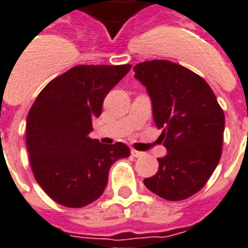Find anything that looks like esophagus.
<instances>
[{"label": "esophagus", "mask_w": 248, "mask_h": 248, "mask_svg": "<svg viewBox=\"0 0 248 248\" xmlns=\"http://www.w3.org/2000/svg\"><path fill=\"white\" fill-rule=\"evenodd\" d=\"M130 152H132V155H133L134 157H142V156H144L143 152L137 151V150H134V148H132V150H130Z\"/></svg>", "instance_id": "esophagus-1"}]
</instances>
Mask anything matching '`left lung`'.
I'll use <instances>...</instances> for the list:
<instances>
[{"label": "left lung", "instance_id": "8db88e82", "mask_svg": "<svg viewBox=\"0 0 248 248\" xmlns=\"http://www.w3.org/2000/svg\"><path fill=\"white\" fill-rule=\"evenodd\" d=\"M151 97L152 114L162 144L158 170L144 186L169 201L191 197L201 189L219 164L225 118L213 90L200 75L168 60L134 66Z\"/></svg>", "mask_w": 248, "mask_h": 248}]
</instances>
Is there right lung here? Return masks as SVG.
<instances>
[{
    "mask_svg": "<svg viewBox=\"0 0 248 248\" xmlns=\"http://www.w3.org/2000/svg\"><path fill=\"white\" fill-rule=\"evenodd\" d=\"M132 65H78L41 91L27 118V148L35 180L66 207L96 201L116 160L128 157L126 144L90 138L92 119L102 112L108 93Z\"/></svg>",
    "mask_w": 248,
    "mask_h": 248,
    "instance_id": "right-lung-1",
    "label": "right lung"
}]
</instances>
